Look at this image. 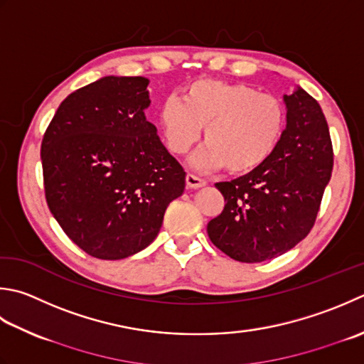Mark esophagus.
Segmentation results:
<instances>
[{"instance_id": "1", "label": "esophagus", "mask_w": 364, "mask_h": 364, "mask_svg": "<svg viewBox=\"0 0 364 364\" xmlns=\"http://www.w3.org/2000/svg\"><path fill=\"white\" fill-rule=\"evenodd\" d=\"M186 184H188V188H191V189H198V188H203L206 183L202 180V178H198V176H196V175L188 173V176H186Z\"/></svg>"}]
</instances>
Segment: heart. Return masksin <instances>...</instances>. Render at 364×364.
<instances>
[{"instance_id":"b5f03b06","label":"heart","mask_w":364,"mask_h":364,"mask_svg":"<svg viewBox=\"0 0 364 364\" xmlns=\"http://www.w3.org/2000/svg\"><path fill=\"white\" fill-rule=\"evenodd\" d=\"M159 126L168 149L184 154L205 127L206 145L191 158L196 170L225 167L233 175L260 168L279 146L286 109L279 99L246 83L200 78L183 88L180 99L167 97Z\"/></svg>"}]
</instances>
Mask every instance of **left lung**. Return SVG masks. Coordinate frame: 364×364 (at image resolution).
Wrapping results in <instances>:
<instances>
[{
	"mask_svg": "<svg viewBox=\"0 0 364 364\" xmlns=\"http://www.w3.org/2000/svg\"><path fill=\"white\" fill-rule=\"evenodd\" d=\"M284 104L286 129L272 158L237 180L216 183L227 203L206 232L233 260L265 262L295 247L314 225L330 183L333 146L318 102L296 87Z\"/></svg>",
	"mask_w": 364,
	"mask_h": 364,
	"instance_id": "8db88e82",
	"label": "left lung"
}]
</instances>
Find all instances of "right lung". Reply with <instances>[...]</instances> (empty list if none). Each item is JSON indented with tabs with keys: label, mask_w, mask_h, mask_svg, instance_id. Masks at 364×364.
Segmentation results:
<instances>
[{
	"label": "right lung",
	"mask_w": 364,
	"mask_h": 364,
	"mask_svg": "<svg viewBox=\"0 0 364 364\" xmlns=\"http://www.w3.org/2000/svg\"><path fill=\"white\" fill-rule=\"evenodd\" d=\"M145 77L107 75L64 99L41 146L46 198L64 233L96 259L119 260L158 237L186 172L145 118Z\"/></svg>",
	"instance_id": "1"
}]
</instances>
